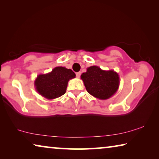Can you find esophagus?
Instances as JSON below:
<instances>
[{
	"label": "esophagus",
	"instance_id": "esophagus-1",
	"mask_svg": "<svg viewBox=\"0 0 159 159\" xmlns=\"http://www.w3.org/2000/svg\"><path fill=\"white\" fill-rule=\"evenodd\" d=\"M80 74H81V73H80V72H77L76 73V77L77 78H80Z\"/></svg>",
	"mask_w": 159,
	"mask_h": 159
}]
</instances>
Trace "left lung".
Instances as JSON below:
<instances>
[{
	"instance_id": "obj_1",
	"label": "left lung",
	"mask_w": 159,
	"mask_h": 159,
	"mask_svg": "<svg viewBox=\"0 0 159 159\" xmlns=\"http://www.w3.org/2000/svg\"><path fill=\"white\" fill-rule=\"evenodd\" d=\"M80 78L88 93L100 100H107L114 95L120 86V77L114 70H102L97 66L87 68Z\"/></svg>"
}]
</instances>
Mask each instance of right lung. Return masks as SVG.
Returning a JSON list of instances; mask_svg holds the SVG:
<instances>
[{
	"instance_id": "add662e5",
	"label": "right lung",
	"mask_w": 159,
	"mask_h": 159,
	"mask_svg": "<svg viewBox=\"0 0 159 159\" xmlns=\"http://www.w3.org/2000/svg\"><path fill=\"white\" fill-rule=\"evenodd\" d=\"M75 77V74L71 69L57 66L51 72L37 75L34 84L39 95L48 100H52L64 95L69 80Z\"/></svg>"
}]
</instances>
